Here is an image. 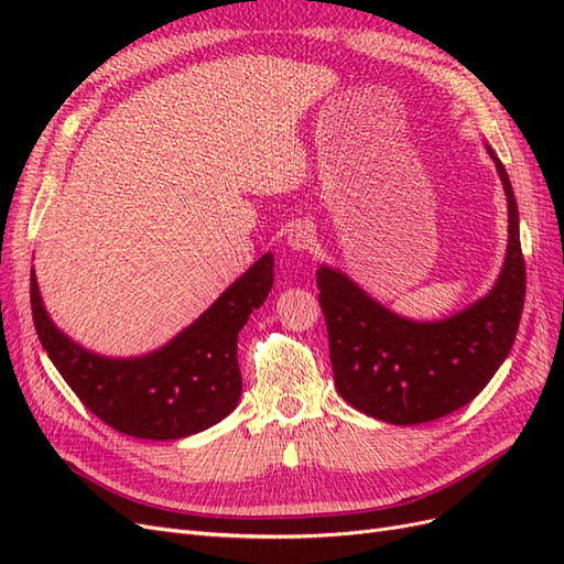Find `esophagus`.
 Segmentation results:
<instances>
[{"instance_id":"obj_1","label":"esophagus","mask_w":564,"mask_h":564,"mask_svg":"<svg viewBox=\"0 0 564 564\" xmlns=\"http://www.w3.org/2000/svg\"><path fill=\"white\" fill-rule=\"evenodd\" d=\"M317 242V232H315V224L308 218L296 220V224L289 228L286 232V245L296 249V251H308L313 249Z\"/></svg>"}]
</instances>
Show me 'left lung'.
I'll list each match as a JSON object with an SVG mask.
<instances>
[{
    "label": "left lung",
    "instance_id": "1",
    "mask_svg": "<svg viewBox=\"0 0 564 564\" xmlns=\"http://www.w3.org/2000/svg\"><path fill=\"white\" fill-rule=\"evenodd\" d=\"M508 199V251L491 292L440 322L404 319L369 299L344 272L317 270L338 395L367 416L414 425L468 404L503 365L524 305L518 202L501 160L489 150Z\"/></svg>",
    "mask_w": 564,
    "mask_h": 564
}]
</instances>
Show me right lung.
I'll list each match as a JSON object with an SVG mask.
<instances>
[{
  "label": "right lung",
  "mask_w": 564,
  "mask_h": 564,
  "mask_svg": "<svg viewBox=\"0 0 564 564\" xmlns=\"http://www.w3.org/2000/svg\"><path fill=\"white\" fill-rule=\"evenodd\" d=\"M272 253L261 256L212 308L155 352L110 360L79 348L44 311L30 272L32 319L65 383L110 429L141 440H178L212 429L240 402L237 334L272 286Z\"/></svg>",
  "instance_id": "add662e5"
}]
</instances>
